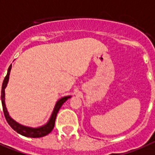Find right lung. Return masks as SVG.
<instances>
[{
  "instance_id": "obj_1",
  "label": "right lung",
  "mask_w": 155,
  "mask_h": 155,
  "mask_svg": "<svg viewBox=\"0 0 155 155\" xmlns=\"http://www.w3.org/2000/svg\"><path fill=\"white\" fill-rule=\"evenodd\" d=\"M11 67H12V65L9 66V68H8V71H7V75H6V76L5 77V79H4L3 84H2V87H1V103H2V107H3L4 115L5 117L6 120H7V122H8V125H10L13 130H16L18 134H20L23 135V136L30 137H44V136L47 135L52 131V130L54 129V126L56 116H57V113H58L59 108H61V106L63 105V104L64 103L68 98H70L71 97H63V98H61L59 101H58V102H57L55 104V107L54 108L53 113H52L51 117L50 118L49 121L47 122V124H46V125L42 126V127L35 128H35L26 127V126H23V125H19L18 123L16 122L15 120H13V119L9 117L8 111H7V108H6L5 102V89L6 86H7V84H8Z\"/></svg>"
}]
</instances>
